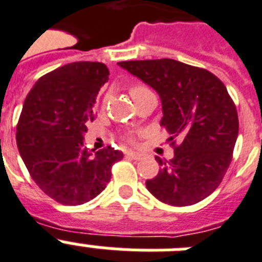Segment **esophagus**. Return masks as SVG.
<instances>
[{"label": "esophagus", "mask_w": 262, "mask_h": 262, "mask_svg": "<svg viewBox=\"0 0 262 262\" xmlns=\"http://www.w3.org/2000/svg\"><path fill=\"white\" fill-rule=\"evenodd\" d=\"M126 155L129 156L130 158H133V160H141L142 158V155H140V153H137V151H126Z\"/></svg>", "instance_id": "1"}]
</instances>
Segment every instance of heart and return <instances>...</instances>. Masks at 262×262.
Segmentation results:
<instances>
[{
	"label": "heart",
	"instance_id": "1",
	"mask_svg": "<svg viewBox=\"0 0 262 262\" xmlns=\"http://www.w3.org/2000/svg\"><path fill=\"white\" fill-rule=\"evenodd\" d=\"M148 90H149L148 88L144 86V85H135V86L130 88V96L135 98L136 96L144 93V92H148Z\"/></svg>",
	"mask_w": 262,
	"mask_h": 262
}]
</instances>
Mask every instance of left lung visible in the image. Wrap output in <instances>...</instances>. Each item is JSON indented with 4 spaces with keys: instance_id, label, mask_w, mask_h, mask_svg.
Listing matches in <instances>:
<instances>
[{
    "instance_id": "obj_1",
    "label": "left lung",
    "mask_w": 262,
    "mask_h": 262,
    "mask_svg": "<svg viewBox=\"0 0 262 262\" xmlns=\"http://www.w3.org/2000/svg\"><path fill=\"white\" fill-rule=\"evenodd\" d=\"M118 65L157 92L161 125L174 146L172 160L156 157L161 169L146 181L148 190L173 206L206 199L223 181L238 136L236 105L225 85L208 70L170 58Z\"/></svg>"
}]
</instances>
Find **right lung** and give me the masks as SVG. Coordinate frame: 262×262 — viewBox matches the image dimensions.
<instances>
[{
    "mask_svg": "<svg viewBox=\"0 0 262 262\" xmlns=\"http://www.w3.org/2000/svg\"><path fill=\"white\" fill-rule=\"evenodd\" d=\"M107 80L105 63H68L41 77L24 102L15 135L19 155L39 189L62 205L97 197L111 181L113 164L124 157L112 146L94 151L83 145Z\"/></svg>",
    "mask_w": 262,
    "mask_h": 262,
    "instance_id": "right-lung-1",
    "label": "right lung"
}]
</instances>
